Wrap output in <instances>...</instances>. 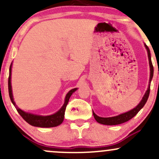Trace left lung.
<instances>
[{
  "label": "left lung",
  "mask_w": 159,
  "mask_h": 159,
  "mask_svg": "<svg viewBox=\"0 0 159 159\" xmlns=\"http://www.w3.org/2000/svg\"><path fill=\"white\" fill-rule=\"evenodd\" d=\"M146 48H147V54H148V58H149V68H150V75H149V86L148 88H147V91H146L145 94H144L143 97L142 98L141 101L140 102V103L138 104L134 108L132 109L131 111H127V112L123 113L117 116H112V117H101V116H98L96 115L95 113L93 111V114L95 120L98 122V123L103 124V125H119V124L125 123V122L129 121V120H131L132 118L134 117L135 115L139 112L140 109L144 106L146 102H147V99H148L149 95V91H150V83L152 81V78L153 77V66L152 63V61H151V56H150V51L148 48L147 45L144 44Z\"/></svg>",
  "instance_id": "8db88e82"
}]
</instances>
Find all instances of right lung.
<instances>
[{"mask_svg":"<svg viewBox=\"0 0 159 159\" xmlns=\"http://www.w3.org/2000/svg\"><path fill=\"white\" fill-rule=\"evenodd\" d=\"M11 72H12V63H11L10 67V75H9L8 79V89H9V95H10V98L12 103L13 104L14 106L16 107V110H17L19 114L21 115V117L23 118L27 123H28L30 125L36 127H41V128H51V127H55L57 125H61L63 123V119H64V114L66 107L67 104L69 102V100L72 94L75 91L77 90L78 88H74L71 90L68 93L66 94L65 98V102L63 106L55 114L48 115V116H41V115H36L34 114H30V113L25 112L20 109L17 105H16L15 102L13 99V96H12V86H11Z\"/></svg>","mask_w":159,"mask_h":159,"instance_id":"1","label":"right lung"}]
</instances>
